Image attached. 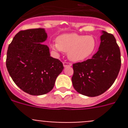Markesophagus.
I'll use <instances>...</instances> for the list:
<instances>
[{
    "mask_svg": "<svg viewBox=\"0 0 128 128\" xmlns=\"http://www.w3.org/2000/svg\"><path fill=\"white\" fill-rule=\"evenodd\" d=\"M63 66H65V67L71 66H72V63H69V62H63Z\"/></svg>",
    "mask_w": 128,
    "mask_h": 128,
    "instance_id": "esophagus-1",
    "label": "esophagus"
}]
</instances>
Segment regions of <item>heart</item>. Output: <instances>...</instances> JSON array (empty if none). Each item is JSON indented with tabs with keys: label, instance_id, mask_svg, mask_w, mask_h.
Here are the masks:
<instances>
[{
	"label": "heart",
	"instance_id": "1",
	"mask_svg": "<svg viewBox=\"0 0 128 128\" xmlns=\"http://www.w3.org/2000/svg\"><path fill=\"white\" fill-rule=\"evenodd\" d=\"M97 46V40L93 36L76 33L61 35L58 37L57 43L51 44L54 50L68 52V57L73 62H80L89 58L94 53Z\"/></svg>",
	"mask_w": 128,
	"mask_h": 128
}]
</instances>
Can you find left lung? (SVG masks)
Returning a JSON list of instances; mask_svg holds the SVG:
<instances>
[{"label":"left lung","mask_w":128,"mask_h":128,"mask_svg":"<svg viewBox=\"0 0 128 128\" xmlns=\"http://www.w3.org/2000/svg\"><path fill=\"white\" fill-rule=\"evenodd\" d=\"M120 66V52L115 37L102 30L98 51L91 59L73 64V86L84 96L101 95L114 84Z\"/></svg>","instance_id":"obj_1"}]
</instances>
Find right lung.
<instances>
[{
    "mask_svg": "<svg viewBox=\"0 0 128 128\" xmlns=\"http://www.w3.org/2000/svg\"><path fill=\"white\" fill-rule=\"evenodd\" d=\"M47 34L44 29L20 30L9 45L6 67L18 86L32 96L51 91L63 63L50 56L49 48L42 43Z\"/></svg>",
    "mask_w": 128,
    "mask_h": 128,
    "instance_id": "add662e5",
    "label": "right lung"
}]
</instances>
